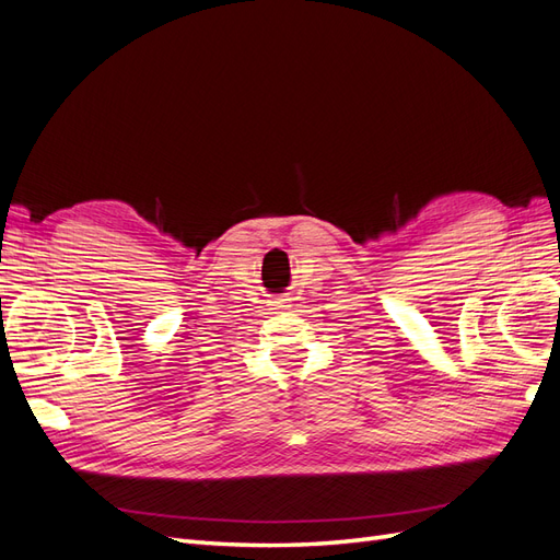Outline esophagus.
Here are the masks:
<instances>
[{
    "label": "esophagus",
    "instance_id": "1",
    "mask_svg": "<svg viewBox=\"0 0 560 560\" xmlns=\"http://www.w3.org/2000/svg\"><path fill=\"white\" fill-rule=\"evenodd\" d=\"M278 308H287V306H284V303H280V301H278Z\"/></svg>",
    "mask_w": 560,
    "mask_h": 560
}]
</instances>
